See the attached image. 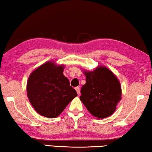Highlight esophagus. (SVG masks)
Wrapping results in <instances>:
<instances>
[{"mask_svg": "<svg viewBox=\"0 0 152 152\" xmlns=\"http://www.w3.org/2000/svg\"><path fill=\"white\" fill-rule=\"evenodd\" d=\"M75 90H76V92H77V94H78V95L80 94V88L79 87H76L75 88Z\"/></svg>", "mask_w": 152, "mask_h": 152, "instance_id": "34e87169", "label": "esophagus"}]
</instances>
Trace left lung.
<instances>
[{"mask_svg": "<svg viewBox=\"0 0 152 152\" xmlns=\"http://www.w3.org/2000/svg\"><path fill=\"white\" fill-rule=\"evenodd\" d=\"M84 72L86 84L81 88L80 100L94 117L105 118L114 114L122 98V88L117 77L102 66Z\"/></svg>", "mask_w": 152, "mask_h": 152, "instance_id": "1", "label": "left lung"}]
</instances>
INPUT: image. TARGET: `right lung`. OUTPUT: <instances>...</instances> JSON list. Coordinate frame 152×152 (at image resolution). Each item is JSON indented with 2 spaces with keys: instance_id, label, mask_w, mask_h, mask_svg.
Masks as SVG:
<instances>
[{
  "instance_id": "right-lung-1",
  "label": "right lung",
  "mask_w": 152,
  "mask_h": 152,
  "mask_svg": "<svg viewBox=\"0 0 152 152\" xmlns=\"http://www.w3.org/2000/svg\"><path fill=\"white\" fill-rule=\"evenodd\" d=\"M64 68L46 62L33 71L28 79L27 96L36 112L42 116L58 117L78 96L63 74Z\"/></svg>"
}]
</instances>
